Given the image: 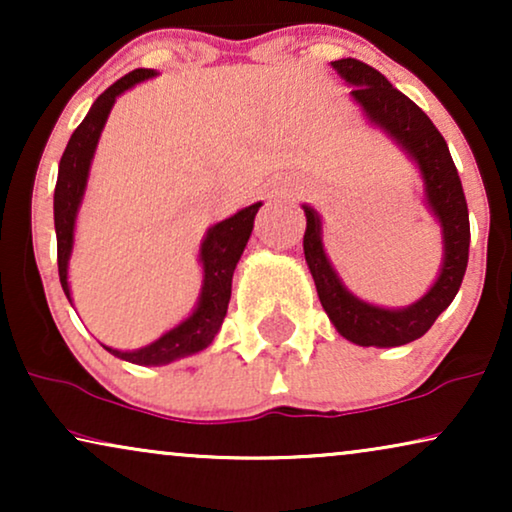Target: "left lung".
Returning a JSON list of instances; mask_svg holds the SVG:
<instances>
[{
	"mask_svg": "<svg viewBox=\"0 0 512 512\" xmlns=\"http://www.w3.org/2000/svg\"><path fill=\"white\" fill-rule=\"evenodd\" d=\"M331 65L342 79L352 83V97L361 104L370 121L387 130L417 160L426 184V202L443 228L445 258L436 284L415 305L403 307V310H384V307L368 305L342 286L340 277L335 275L331 261L324 254L319 216L312 207H303L307 216L303 237L305 261L310 265L321 307L342 338L361 347L408 345V342L422 338L433 326V321L440 317V312L450 307L461 279H464L468 244H471L466 195L447 142L431 123V118L410 97L396 90L387 81V76L366 62L342 58Z\"/></svg>",
	"mask_w": 512,
	"mask_h": 512,
	"instance_id": "8db88e82",
	"label": "left lung"
}]
</instances>
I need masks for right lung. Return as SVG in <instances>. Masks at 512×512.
<instances>
[{
  "mask_svg": "<svg viewBox=\"0 0 512 512\" xmlns=\"http://www.w3.org/2000/svg\"><path fill=\"white\" fill-rule=\"evenodd\" d=\"M156 72L153 69H135V72L125 74L116 83L104 90L97 97L93 107H90L88 116L83 118L74 135L69 137L67 149L60 158L58 170V184H55L53 193V216H55V235H58V272L60 284L65 296L69 298V284H67V263L69 254H72L74 244V219L79 212L83 191H86L90 160H93L97 139L107 123V116L111 107H114L116 97L135 86V83L149 79ZM261 202L256 205L244 207L230 219L216 223L209 228V233L202 242L200 261L205 268V279H202V293L198 300V307L186 321H181L177 328L165 333L163 338L151 342L149 347L135 349V352H118V349L107 347L111 354L118 359L137 363V366H160V363H170L181 356L195 354L207 345H212L214 335L219 333L223 324V317L228 312L230 303V289H233V272L235 265L240 261L244 247H247L251 230H254V219ZM72 303V298H69Z\"/></svg>",
  "mask_w": 512,
  "mask_h": 512,
  "instance_id": "add662e5",
  "label": "right lung"
}]
</instances>
